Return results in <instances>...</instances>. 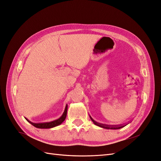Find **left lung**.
<instances>
[{
    "instance_id": "left-lung-1",
    "label": "left lung",
    "mask_w": 161,
    "mask_h": 161,
    "mask_svg": "<svg viewBox=\"0 0 161 161\" xmlns=\"http://www.w3.org/2000/svg\"><path fill=\"white\" fill-rule=\"evenodd\" d=\"M91 118V120H92V121L94 122V124L95 125H97V126H100V127H101V128H103V129H121V128H122V127H124V126H125L126 125H123V126H112V125H103V124H100V123H98V122H95L94 121L93 119L92 118Z\"/></svg>"
}]
</instances>
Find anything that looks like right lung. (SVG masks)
Instances as JSON below:
<instances>
[{"label":"right lung","instance_id":"1","mask_svg":"<svg viewBox=\"0 0 161 161\" xmlns=\"http://www.w3.org/2000/svg\"><path fill=\"white\" fill-rule=\"evenodd\" d=\"M67 107H68V105L67 104L66 105L65 109H64V111L63 115H62V116L58 119H57V120H55L52 121V122H43V123H33V122H32L28 120L27 118H26V120L28 122L31 123L32 126H34L36 128H38V129H50V128L55 127V126H57L61 125V124L64 121L66 117H67V108H68Z\"/></svg>","mask_w":161,"mask_h":161}]
</instances>
